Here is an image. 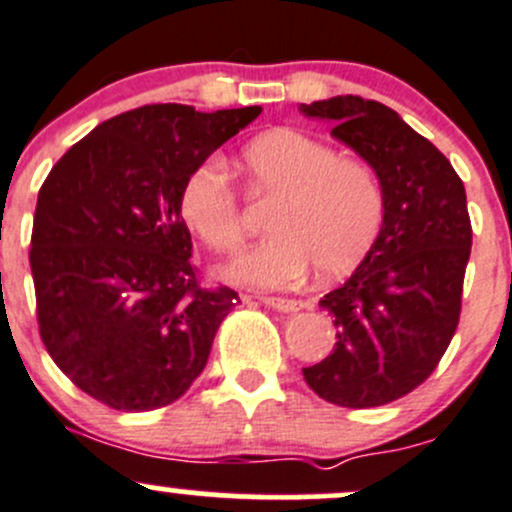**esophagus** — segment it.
Masks as SVG:
<instances>
[{
  "mask_svg": "<svg viewBox=\"0 0 512 512\" xmlns=\"http://www.w3.org/2000/svg\"><path fill=\"white\" fill-rule=\"evenodd\" d=\"M262 304L272 306V309L277 311H299L301 309V301L299 299H289V297H265L262 299Z\"/></svg>",
  "mask_w": 512,
  "mask_h": 512,
  "instance_id": "obj_1",
  "label": "esophagus"
}]
</instances>
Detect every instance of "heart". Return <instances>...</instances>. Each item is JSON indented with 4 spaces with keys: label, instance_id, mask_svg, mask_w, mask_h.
I'll return each mask as SVG.
<instances>
[{
    "label": "heart",
    "instance_id": "1",
    "mask_svg": "<svg viewBox=\"0 0 512 512\" xmlns=\"http://www.w3.org/2000/svg\"><path fill=\"white\" fill-rule=\"evenodd\" d=\"M252 198H274L270 238L235 262L228 277L250 287H289L309 267L338 279L368 257L385 218V193L365 161L338 157L331 144L299 129H274L242 149ZM179 208L186 225L218 255H238L247 218L223 161H198L184 179Z\"/></svg>",
    "mask_w": 512,
    "mask_h": 512
}]
</instances>
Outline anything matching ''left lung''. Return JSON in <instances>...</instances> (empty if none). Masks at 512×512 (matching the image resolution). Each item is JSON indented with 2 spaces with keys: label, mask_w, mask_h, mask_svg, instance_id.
<instances>
[{
  "label": "left lung",
  "mask_w": 512,
  "mask_h": 512,
  "mask_svg": "<svg viewBox=\"0 0 512 512\" xmlns=\"http://www.w3.org/2000/svg\"><path fill=\"white\" fill-rule=\"evenodd\" d=\"M299 110L331 120L333 137L373 166L385 193L373 250L319 301L333 316L336 346L304 368V380L333 405L380 407L434 373L459 326L471 257L464 181L383 102L338 95Z\"/></svg>",
  "instance_id": "1"
}]
</instances>
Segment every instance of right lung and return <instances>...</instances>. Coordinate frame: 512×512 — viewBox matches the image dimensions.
I'll return each instance as SVG.
<instances>
[{
	"label": "right lung",
	"mask_w": 512,
	"mask_h": 512,
	"mask_svg": "<svg viewBox=\"0 0 512 512\" xmlns=\"http://www.w3.org/2000/svg\"><path fill=\"white\" fill-rule=\"evenodd\" d=\"M260 112L137 107L73 144L43 181L29 252L39 333L53 363L93 400L159 410L206 368L240 297L198 282L181 186Z\"/></svg>",
	"instance_id": "1"
}]
</instances>
